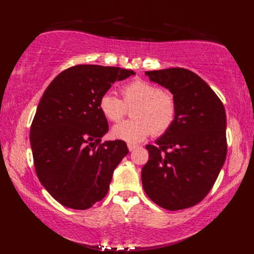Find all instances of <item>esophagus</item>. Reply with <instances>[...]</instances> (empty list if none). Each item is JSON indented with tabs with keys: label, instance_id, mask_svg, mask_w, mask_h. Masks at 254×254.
<instances>
[{
	"label": "esophagus",
	"instance_id": "1",
	"mask_svg": "<svg viewBox=\"0 0 254 254\" xmlns=\"http://www.w3.org/2000/svg\"><path fill=\"white\" fill-rule=\"evenodd\" d=\"M136 147H137V145H135V144H127V148L130 152H132V150H134Z\"/></svg>",
	"mask_w": 254,
	"mask_h": 254
}]
</instances>
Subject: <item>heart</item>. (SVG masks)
<instances>
[{"label":"heart","mask_w":254,"mask_h":254,"mask_svg":"<svg viewBox=\"0 0 254 254\" xmlns=\"http://www.w3.org/2000/svg\"><path fill=\"white\" fill-rule=\"evenodd\" d=\"M122 99L115 94L105 93L100 97L99 109L111 122L126 116L127 108H132L134 120L124 121L112 128V136L130 144L144 141L152 132L163 135L174 126L177 118V101L158 85L144 79H135L121 88Z\"/></svg>","instance_id":"b5f03b06"}]
</instances>
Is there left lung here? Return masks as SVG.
<instances>
[{
  "label": "left lung",
  "instance_id": "8db88e82",
  "mask_svg": "<svg viewBox=\"0 0 254 254\" xmlns=\"http://www.w3.org/2000/svg\"><path fill=\"white\" fill-rule=\"evenodd\" d=\"M171 91L177 118L155 145H146L142 169L145 193L168 210L192 207L207 195L227 155L226 112L222 100L204 80L182 67L145 72Z\"/></svg>",
  "mask_w": 254,
  "mask_h": 254
}]
</instances>
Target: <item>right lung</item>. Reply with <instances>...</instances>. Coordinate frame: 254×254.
Listing matches in <instances>:
<instances>
[{
    "instance_id": "add662e5",
    "label": "right lung",
    "mask_w": 254,
    "mask_h": 254,
    "mask_svg": "<svg viewBox=\"0 0 254 254\" xmlns=\"http://www.w3.org/2000/svg\"><path fill=\"white\" fill-rule=\"evenodd\" d=\"M131 69L79 64L61 72L42 95L30 127L36 174L53 198L87 209L109 190L113 170L128 153L121 139L101 143L109 130L100 97Z\"/></svg>"
}]
</instances>
